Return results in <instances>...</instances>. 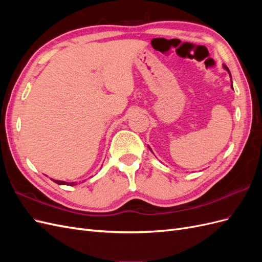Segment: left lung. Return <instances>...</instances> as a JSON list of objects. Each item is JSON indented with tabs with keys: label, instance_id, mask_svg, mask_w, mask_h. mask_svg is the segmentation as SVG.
Wrapping results in <instances>:
<instances>
[{
	"label": "left lung",
	"instance_id": "1",
	"mask_svg": "<svg viewBox=\"0 0 262 262\" xmlns=\"http://www.w3.org/2000/svg\"><path fill=\"white\" fill-rule=\"evenodd\" d=\"M224 69H225V70H226V71H227V72H228V73H229V75H231V72H229V70H228V68H227V67H226V66H224ZM231 77H232V76H231ZM232 89H233V85H232ZM148 148H149V149H150V147H149V146H148ZM150 152H152V149H150Z\"/></svg>",
	"mask_w": 262,
	"mask_h": 262
}]
</instances>
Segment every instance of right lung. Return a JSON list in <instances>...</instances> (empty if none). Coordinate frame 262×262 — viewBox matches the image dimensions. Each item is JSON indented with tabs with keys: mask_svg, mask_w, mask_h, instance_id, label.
Returning a JSON list of instances; mask_svg holds the SVG:
<instances>
[{
	"mask_svg": "<svg viewBox=\"0 0 262 262\" xmlns=\"http://www.w3.org/2000/svg\"><path fill=\"white\" fill-rule=\"evenodd\" d=\"M53 181L55 182V184H58V185H67V186H74V185H76L75 182H66V181H61V180H53Z\"/></svg>",
	"mask_w": 262,
	"mask_h": 262,
	"instance_id": "right-lung-1",
	"label": "right lung"
}]
</instances>
